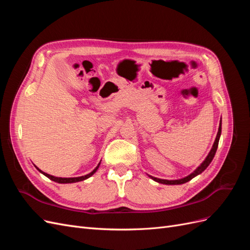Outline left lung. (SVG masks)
Instances as JSON below:
<instances>
[{"mask_svg":"<svg viewBox=\"0 0 250 250\" xmlns=\"http://www.w3.org/2000/svg\"><path fill=\"white\" fill-rule=\"evenodd\" d=\"M220 135H221V121H220V124H219V129H218V133H217V137H216V140L213 144V147H211L209 153L208 154V156L206 157V160H204L200 166H198V168L196 169L194 172H192L190 175H188L184 178H180V179H174V180H168V179H161V178H156V177H153L151 175H148L151 179H153L154 181H156V183H160V184H163V185H183V184H186L188 183V180H191L192 178H194L195 176L199 175V174H201L204 170H206L208 165L211 163V161H213V158L216 154V151H217V148H218V144H219V139H220Z\"/></svg>","mask_w":250,"mask_h":250,"instance_id":"left-lung-1","label":"left lung"}]
</instances>
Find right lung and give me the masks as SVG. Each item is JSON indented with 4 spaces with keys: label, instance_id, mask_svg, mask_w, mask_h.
Wrapping results in <instances>:
<instances>
[{
    "label": "right lung",
    "instance_id": "1",
    "mask_svg": "<svg viewBox=\"0 0 250 250\" xmlns=\"http://www.w3.org/2000/svg\"><path fill=\"white\" fill-rule=\"evenodd\" d=\"M99 166H100V163L98 164V166L97 167L90 172V173H88V174H86V175H84V176H79V177H55V176H53V175H50V174H48V173H44V172H42V170H40L39 168L36 167V169L39 170L41 173H42L44 176H47L48 178H50L51 180H53V181H55V183H58V184H73V183H78V181H82V180H85V179H87L88 177H90L93 175L94 173H96V171L98 170V168H99Z\"/></svg>",
    "mask_w": 250,
    "mask_h": 250
}]
</instances>
